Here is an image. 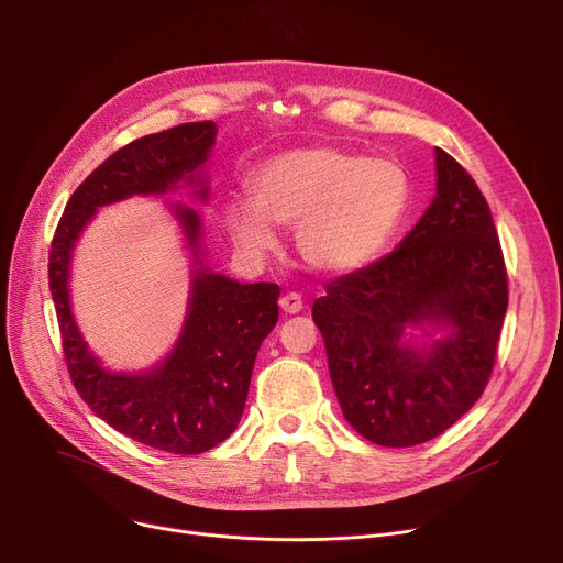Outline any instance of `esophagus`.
I'll use <instances>...</instances> for the list:
<instances>
[{
	"mask_svg": "<svg viewBox=\"0 0 563 563\" xmlns=\"http://www.w3.org/2000/svg\"><path fill=\"white\" fill-rule=\"evenodd\" d=\"M280 310H283L285 314H297V312H301V310H303V299H301V294H297V291H287L285 297L280 299Z\"/></svg>",
	"mask_w": 563,
	"mask_h": 563,
	"instance_id": "34e87169",
	"label": "esophagus"
}]
</instances>
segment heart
<instances>
[{
	"instance_id": "b5f03b06",
	"label": "heart",
	"mask_w": 563,
	"mask_h": 563,
	"mask_svg": "<svg viewBox=\"0 0 563 563\" xmlns=\"http://www.w3.org/2000/svg\"><path fill=\"white\" fill-rule=\"evenodd\" d=\"M246 198L223 205L232 244L249 257L278 246L276 228H294L299 257L319 274H351L393 242L410 205V177L393 159L333 145L291 147L264 159Z\"/></svg>"
}]
</instances>
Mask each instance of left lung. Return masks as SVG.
Listing matches in <instances>:
<instances>
[{"label":"left lung","instance_id":"1","mask_svg":"<svg viewBox=\"0 0 563 563\" xmlns=\"http://www.w3.org/2000/svg\"><path fill=\"white\" fill-rule=\"evenodd\" d=\"M433 155L435 196L416 228L312 303L344 418L380 448L420 445L475 406L509 306L486 198L454 157Z\"/></svg>","mask_w":563,"mask_h":563}]
</instances>
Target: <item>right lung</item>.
<instances>
[{
    "label": "right lung",
    "mask_w": 563,
    "mask_h": 563,
    "mask_svg": "<svg viewBox=\"0 0 563 563\" xmlns=\"http://www.w3.org/2000/svg\"><path fill=\"white\" fill-rule=\"evenodd\" d=\"M214 141L217 123L205 121L147 134L121 147L70 196L49 253V291L79 397L115 431L170 454H202L240 424L260 344L278 321L280 287L240 283L212 272L205 260L200 214L180 200L166 202L191 255L183 331L153 367L113 372L79 331L70 266L79 236L100 207L183 189L200 202L210 200L207 162Z\"/></svg>",
    "instance_id": "add662e5"
}]
</instances>
